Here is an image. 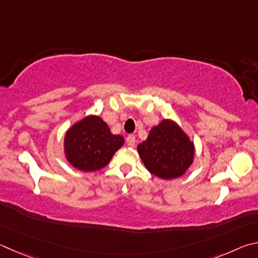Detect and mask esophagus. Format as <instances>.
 <instances>
[{"instance_id": "1", "label": "esophagus", "mask_w": 258, "mask_h": 258, "mask_svg": "<svg viewBox=\"0 0 258 258\" xmlns=\"http://www.w3.org/2000/svg\"><path fill=\"white\" fill-rule=\"evenodd\" d=\"M125 142H126V145L129 147H135V144H136V137H135L134 135H129V136L126 137Z\"/></svg>"}]
</instances>
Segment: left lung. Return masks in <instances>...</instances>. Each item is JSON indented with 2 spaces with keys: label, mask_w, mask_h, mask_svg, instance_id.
<instances>
[{
  "label": "left lung",
  "mask_w": 258,
  "mask_h": 258,
  "mask_svg": "<svg viewBox=\"0 0 258 258\" xmlns=\"http://www.w3.org/2000/svg\"><path fill=\"white\" fill-rule=\"evenodd\" d=\"M137 151L146 169L163 180L182 177L195 159V144L172 119L153 126Z\"/></svg>",
  "instance_id": "left-lung-1"
}]
</instances>
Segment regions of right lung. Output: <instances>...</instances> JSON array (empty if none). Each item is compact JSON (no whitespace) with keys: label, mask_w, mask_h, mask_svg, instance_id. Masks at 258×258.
Listing matches in <instances>:
<instances>
[{"label":"right lung","mask_w":258,"mask_h":258,"mask_svg":"<svg viewBox=\"0 0 258 258\" xmlns=\"http://www.w3.org/2000/svg\"><path fill=\"white\" fill-rule=\"evenodd\" d=\"M124 138L114 135L101 116L89 114L67 130L63 152L67 161L84 172H93L108 164L123 146Z\"/></svg>","instance_id":"right-lung-1"}]
</instances>
